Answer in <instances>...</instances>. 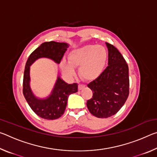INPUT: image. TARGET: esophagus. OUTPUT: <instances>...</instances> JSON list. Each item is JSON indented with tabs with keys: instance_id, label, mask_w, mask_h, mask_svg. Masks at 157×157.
Returning <instances> with one entry per match:
<instances>
[{
	"instance_id": "1",
	"label": "esophagus",
	"mask_w": 157,
	"mask_h": 157,
	"mask_svg": "<svg viewBox=\"0 0 157 157\" xmlns=\"http://www.w3.org/2000/svg\"><path fill=\"white\" fill-rule=\"evenodd\" d=\"M85 87V85L84 84H79V86H78V88H79V90H81L83 88H84Z\"/></svg>"
}]
</instances>
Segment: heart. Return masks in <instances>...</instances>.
Returning a JSON list of instances; mask_svg holds the SVG:
<instances>
[{
  "instance_id": "1",
  "label": "heart",
  "mask_w": 157,
  "mask_h": 157,
  "mask_svg": "<svg viewBox=\"0 0 157 157\" xmlns=\"http://www.w3.org/2000/svg\"><path fill=\"white\" fill-rule=\"evenodd\" d=\"M68 61L62 59L60 67L67 76L75 73V67L79 66V75L85 79L97 78L104 70L108 58L105 47L97 45H84L76 48L68 53Z\"/></svg>"
}]
</instances>
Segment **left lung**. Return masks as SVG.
<instances>
[{"label": "left lung", "instance_id": "obj_1", "mask_svg": "<svg viewBox=\"0 0 157 157\" xmlns=\"http://www.w3.org/2000/svg\"><path fill=\"white\" fill-rule=\"evenodd\" d=\"M108 48V66L98 78L88 84L93 96L86 102L90 113L97 118H106L121 109L128 98L129 68L123 55L116 47Z\"/></svg>", "mask_w": 157, "mask_h": 157}]
</instances>
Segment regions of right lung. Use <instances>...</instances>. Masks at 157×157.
I'll use <instances>...</instances> for the list:
<instances>
[{
	"label": "right lung",
	"instance_id": "right-lung-1",
	"mask_svg": "<svg viewBox=\"0 0 157 157\" xmlns=\"http://www.w3.org/2000/svg\"><path fill=\"white\" fill-rule=\"evenodd\" d=\"M68 47V44L66 43L44 42L32 52L25 63L23 84V95L34 112L46 120H55L63 115L68 96L78 92V85L77 83L68 84L58 75L50 94L45 98H39L34 94L30 87V66L40 58H48L59 64Z\"/></svg>",
	"mask_w": 157,
	"mask_h": 157
}]
</instances>
